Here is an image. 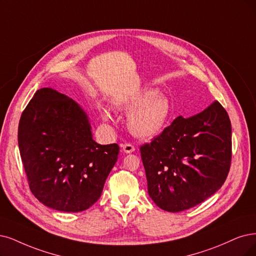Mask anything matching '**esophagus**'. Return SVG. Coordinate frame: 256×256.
Instances as JSON below:
<instances>
[{"instance_id":"obj_1","label":"esophagus","mask_w":256,"mask_h":256,"mask_svg":"<svg viewBox=\"0 0 256 256\" xmlns=\"http://www.w3.org/2000/svg\"><path fill=\"white\" fill-rule=\"evenodd\" d=\"M122 150L124 153H133L135 150V146L132 144H124L122 146Z\"/></svg>"}]
</instances>
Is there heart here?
<instances>
[{
  "instance_id": "b5f03b06",
  "label": "heart",
  "mask_w": 256,
  "mask_h": 256,
  "mask_svg": "<svg viewBox=\"0 0 256 256\" xmlns=\"http://www.w3.org/2000/svg\"><path fill=\"white\" fill-rule=\"evenodd\" d=\"M115 106L130 112L128 128L134 136L142 139L153 138L162 133L172 116L171 102L155 90H144L133 97L116 102ZM99 110L104 121H112L106 108H100Z\"/></svg>"
}]
</instances>
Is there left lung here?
<instances>
[{"mask_svg":"<svg viewBox=\"0 0 256 256\" xmlns=\"http://www.w3.org/2000/svg\"><path fill=\"white\" fill-rule=\"evenodd\" d=\"M148 191L168 212L193 208L220 190L229 174L232 128L228 112L214 101L196 115L177 117L140 146Z\"/></svg>","mask_w":256,"mask_h":256,"instance_id":"left-lung-1","label":"left lung"}]
</instances>
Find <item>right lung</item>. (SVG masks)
<instances>
[{
  "label": "right lung",
  "mask_w": 256,
  "mask_h": 256,
  "mask_svg": "<svg viewBox=\"0 0 256 256\" xmlns=\"http://www.w3.org/2000/svg\"><path fill=\"white\" fill-rule=\"evenodd\" d=\"M18 142L28 186L52 209L81 212L96 202L119 146L92 137L86 114L50 88L36 90L22 112Z\"/></svg>",
  "instance_id": "add662e5"
}]
</instances>
